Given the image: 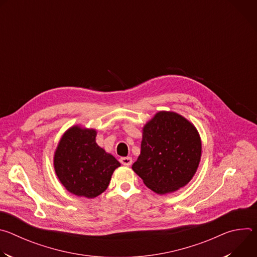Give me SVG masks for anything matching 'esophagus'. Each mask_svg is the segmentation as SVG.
<instances>
[{
	"instance_id": "1",
	"label": "esophagus",
	"mask_w": 257,
	"mask_h": 257,
	"mask_svg": "<svg viewBox=\"0 0 257 257\" xmlns=\"http://www.w3.org/2000/svg\"><path fill=\"white\" fill-rule=\"evenodd\" d=\"M120 162L124 166H130L132 164V159L129 157H123L120 159Z\"/></svg>"
}]
</instances>
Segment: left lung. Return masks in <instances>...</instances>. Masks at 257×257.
Returning <instances> with one entry per match:
<instances>
[{
    "instance_id": "left-lung-1",
    "label": "left lung",
    "mask_w": 257,
    "mask_h": 257,
    "mask_svg": "<svg viewBox=\"0 0 257 257\" xmlns=\"http://www.w3.org/2000/svg\"><path fill=\"white\" fill-rule=\"evenodd\" d=\"M200 156L195 127L176 113L160 112L143 128L141 153L132 169L150 189L166 194L187 184Z\"/></svg>"
}]
</instances>
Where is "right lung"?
Instances as JSON below:
<instances>
[{
	"mask_svg": "<svg viewBox=\"0 0 257 257\" xmlns=\"http://www.w3.org/2000/svg\"><path fill=\"white\" fill-rule=\"evenodd\" d=\"M95 130L70 128L55 154L56 174L64 187L77 196L93 198L108 186L120 163L95 143Z\"/></svg>",
	"mask_w": 257,
	"mask_h": 257,
	"instance_id": "right-lung-1",
	"label": "right lung"
}]
</instances>
